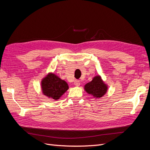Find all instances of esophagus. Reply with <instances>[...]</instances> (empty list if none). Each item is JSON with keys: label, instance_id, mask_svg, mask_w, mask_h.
<instances>
[{"label": "esophagus", "instance_id": "esophagus-1", "mask_svg": "<svg viewBox=\"0 0 150 150\" xmlns=\"http://www.w3.org/2000/svg\"><path fill=\"white\" fill-rule=\"evenodd\" d=\"M74 84L76 86H80V81L79 80H75Z\"/></svg>", "mask_w": 150, "mask_h": 150}]
</instances>
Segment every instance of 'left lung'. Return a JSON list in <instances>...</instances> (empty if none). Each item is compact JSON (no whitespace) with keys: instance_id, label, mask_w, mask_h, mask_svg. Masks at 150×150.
Masks as SVG:
<instances>
[{"instance_id":"8db88e82","label":"left lung","mask_w":150,"mask_h":150,"mask_svg":"<svg viewBox=\"0 0 150 150\" xmlns=\"http://www.w3.org/2000/svg\"><path fill=\"white\" fill-rule=\"evenodd\" d=\"M84 89L86 93L96 99L103 97L106 94L108 86L104 82L100 75H97L94 77L91 81L84 85Z\"/></svg>"}]
</instances>
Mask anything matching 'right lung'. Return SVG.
<instances>
[{"instance_id":"1","label":"right lung","mask_w":150,"mask_h":150,"mask_svg":"<svg viewBox=\"0 0 150 150\" xmlns=\"http://www.w3.org/2000/svg\"><path fill=\"white\" fill-rule=\"evenodd\" d=\"M41 89L44 96L57 101L68 90L69 86L56 74L49 72L41 81Z\"/></svg>"}]
</instances>
